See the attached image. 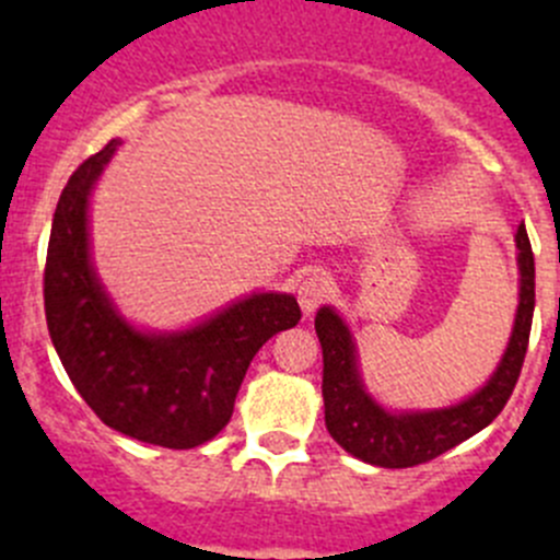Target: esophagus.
Wrapping results in <instances>:
<instances>
[{
  "label": "esophagus",
  "mask_w": 560,
  "mask_h": 560,
  "mask_svg": "<svg viewBox=\"0 0 560 560\" xmlns=\"http://www.w3.org/2000/svg\"><path fill=\"white\" fill-rule=\"evenodd\" d=\"M327 295H330V279H327L325 270H312L298 284V303L306 316L314 314L327 301Z\"/></svg>",
  "instance_id": "esophagus-1"
}]
</instances>
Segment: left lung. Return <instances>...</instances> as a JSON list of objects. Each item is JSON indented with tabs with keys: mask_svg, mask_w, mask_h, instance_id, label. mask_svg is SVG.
<instances>
[{
	"mask_svg": "<svg viewBox=\"0 0 560 560\" xmlns=\"http://www.w3.org/2000/svg\"><path fill=\"white\" fill-rule=\"evenodd\" d=\"M517 262H521V306L515 330L504 360L479 393L463 404L439 411L393 415L385 411L363 389L358 374V358L347 325L332 308L316 312L314 327L322 343V398H325V425L330 436L349 455L382 468H409L433 460L460 442L488 428L510 400L521 376L525 349H528L530 319H534V252H530L525 224L517 228Z\"/></svg>",
	"mask_w": 560,
	"mask_h": 560,
	"instance_id": "8db88e82",
	"label": "left lung"
}]
</instances>
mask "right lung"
Masks as SVG:
<instances>
[{"mask_svg":"<svg viewBox=\"0 0 560 560\" xmlns=\"http://www.w3.org/2000/svg\"><path fill=\"white\" fill-rule=\"evenodd\" d=\"M116 145L89 156L61 189L43 273L45 319L67 376L107 428L189 450L228 425L252 358L298 325L301 306L265 292L186 332L145 336L129 327L94 276L86 233L89 191Z\"/></svg>","mask_w":560,"mask_h":560,"instance_id":"add662e5","label":"right lung"}]
</instances>
